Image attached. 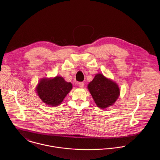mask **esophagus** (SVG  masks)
Returning <instances> with one entry per match:
<instances>
[{
  "instance_id": "1",
  "label": "esophagus",
  "mask_w": 160,
  "mask_h": 160,
  "mask_svg": "<svg viewBox=\"0 0 160 160\" xmlns=\"http://www.w3.org/2000/svg\"><path fill=\"white\" fill-rule=\"evenodd\" d=\"M79 86L80 87V88H83L84 86V82H80L79 83Z\"/></svg>"
}]
</instances>
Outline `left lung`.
I'll return each mask as SVG.
<instances>
[{
	"mask_svg": "<svg viewBox=\"0 0 160 160\" xmlns=\"http://www.w3.org/2000/svg\"><path fill=\"white\" fill-rule=\"evenodd\" d=\"M88 89L97 105L105 108L114 104L119 95V89L114 82L102 74H97L89 85Z\"/></svg>",
	"mask_w": 160,
	"mask_h": 160,
	"instance_id": "1",
	"label": "left lung"
}]
</instances>
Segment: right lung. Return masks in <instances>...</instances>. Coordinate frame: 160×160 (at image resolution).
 <instances>
[{"instance_id": "1", "label": "right lung", "mask_w": 160, "mask_h": 160, "mask_svg": "<svg viewBox=\"0 0 160 160\" xmlns=\"http://www.w3.org/2000/svg\"><path fill=\"white\" fill-rule=\"evenodd\" d=\"M72 89L71 82H67L60 76L53 79H42L36 88L40 98L52 107L59 105Z\"/></svg>"}]
</instances>
